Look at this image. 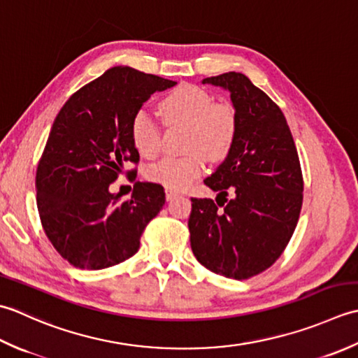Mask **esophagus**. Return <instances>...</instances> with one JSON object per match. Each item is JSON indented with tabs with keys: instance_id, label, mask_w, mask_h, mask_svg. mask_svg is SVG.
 Returning a JSON list of instances; mask_svg holds the SVG:
<instances>
[{
	"instance_id": "esophagus-1",
	"label": "esophagus",
	"mask_w": 358,
	"mask_h": 358,
	"mask_svg": "<svg viewBox=\"0 0 358 358\" xmlns=\"http://www.w3.org/2000/svg\"><path fill=\"white\" fill-rule=\"evenodd\" d=\"M176 196H178V193L173 192V189H170V188L165 189V198H166V201H173L174 198H176Z\"/></svg>"
}]
</instances>
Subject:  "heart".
Listing matches in <instances>:
<instances>
[{"instance_id": "b5f03b06", "label": "heart", "mask_w": 358, "mask_h": 358, "mask_svg": "<svg viewBox=\"0 0 358 358\" xmlns=\"http://www.w3.org/2000/svg\"><path fill=\"white\" fill-rule=\"evenodd\" d=\"M166 123L187 127L182 157H164L145 170V178L170 189H184L206 170L207 157L222 160L229 156L238 136L236 109L225 101H215L211 94L196 85L174 87L159 101ZM131 142L143 157H152L160 148V129L151 115L138 111L129 125Z\"/></svg>"}]
</instances>
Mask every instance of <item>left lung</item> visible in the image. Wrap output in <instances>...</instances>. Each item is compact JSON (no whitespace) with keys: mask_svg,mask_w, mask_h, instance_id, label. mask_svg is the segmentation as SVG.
I'll return each instance as SVG.
<instances>
[{"mask_svg":"<svg viewBox=\"0 0 358 358\" xmlns=\"http://www.w3.org/2000/svg\"><path fill=\"white\" fill-rule=\"evenodd\" d=\"M230 92L238 136L229 156L203 184L213 199H192V250L203 267L247 280L281 257L303 206V174L282 111L241 72L203 78ZM231 189L234 199L219 202ZM223 208L221 209L220 207Z\"/></svg>","mask_w":358,"mask_h":358,"instance_id":"8db88e82","label":"left lung"}]
</instances>
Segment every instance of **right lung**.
I'll return each instance as SVG.
<instances>
[{"instance_id": "obj_1", "label": "right lung", "mask_w": 358, "mask_h": 358, "mask_svg": "<svg viewBox=\"0 0 358 358\" xmlns=\"http://www.w3.org/2000/svg\"><path fill=\"white\" fill-rule=\"evenodd\" d=\"M174 85L114 66L72 94L57 114L36 169V207L48 239L74 267L100 271L133 257L164 207L159 184L136 182L128 201L109 193V185L123 164L138 162L129 134L133 115L151 94Z\"/></svg>"}]
</instances>
